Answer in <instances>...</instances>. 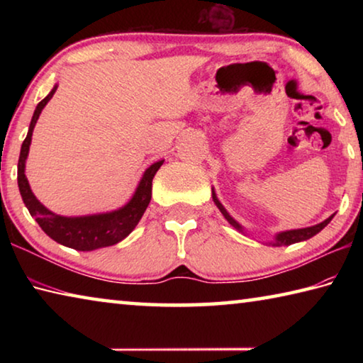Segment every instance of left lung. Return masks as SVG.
<instances>
[{"label": "left lung", "mask_w": 363, "mask_h": 363, "mask_svg": "<svg viewBox=\"0 0 363 363\" xmlns=\"http://www.w3.org/2000/svg\"><path fill=\"white\" fill-rule=\"evenodd\" d=\"M213 201H214V203H216V206L219 208V211L224 214V218H225L227 220H229V224L235 227L237 230L243 232V227H242L240 224H238L237 220L233 219L229 213L225 211V208H224L223 205H220V201L218 200V196H216V194H214V190H213ZM331 219H333V216H330L328 219H325L323 223H320V224H315V225H312V227H306V229H294V230L280 232V233H277V235H275V240L270 242V245H272V247H281V245H291V243H298V242L307 240V238L317 235V233L320 232V230L323 229V227L330 223Z\"/></svg>", "instance_id": "left-lung-1"}]
</instances>
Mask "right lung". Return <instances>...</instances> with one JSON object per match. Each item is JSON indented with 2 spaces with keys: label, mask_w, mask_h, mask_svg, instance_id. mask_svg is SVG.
<instances>
[{
  "label": "right lung",
  "mask_w": 363,
  "mask_h": 363,
  "mask_svg": "<svg viewBox=\"0 0 363 363\" xmlns=\"http://www.w3.org/2000/svg\"><path fill=\"white\" fill-rule=\"evenodd\" d=\"M56 89L57 84L36 106L32 121H30L27 138L22 143L19 163H17V182H19L22 200L36 223L40 224L46 235L51 237L54 242L78 251H93L97 248L112 247V245L121 242L123 238L130 235L134 230V227L138 225L140 218H143V214L147 210V206H149L152 199V179L160 167L163 164V160L150 164L145 169L133 199L125 206H121L120 210L77 218L60 216V214L49 211L45 205L40 203L38 199L33 195L32 189H30V184L26 177V160L28 157L30 143H32L33 128L40 118L41 110L51 101Z\"/></svg>",
  "instance_id": "right-lung-1"
}]
</instances>
